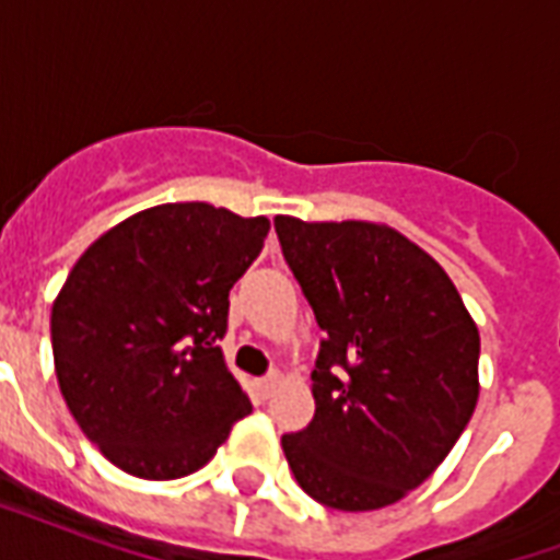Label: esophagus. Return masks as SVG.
<instances>
[{
    "label": "esophagus",
    "instance_id": "1",
    "mask_svg": "<svg viewBox=\"0 0 560 560\" xmlns=\"http://www.w3.org/2000/svg\"><path fill=\"white\" fill-rule=\"evenodd\" d=\"M276 383H279V374H267V377H258V381H255V389H258L261 398H270L272 389H276Z\"/></svg>",
    "mask_w": 560,
    "mask_h": 560
}]
</instances>
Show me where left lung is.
I'll return each mask as SVG.
<instances>
[{"label":"left lung","instance_id":"8db88e82","mask_svg":"<svg viewBox=\"0 0 560 560\" xmlns=\"http://www.w3.org/2000/svg\"><path fill=\"white\" fill-rule=\"evenodd\" d=\"M319 342L314 421L281 435L316 503L372 512L398 503L451 453L479 398V331L447 272L395 229L279 218Z\"/></svg>","mask_w":560,"mask_h":560}]
</instances>
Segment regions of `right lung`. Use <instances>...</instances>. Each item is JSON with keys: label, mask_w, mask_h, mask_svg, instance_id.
Returning a JSON list of instances; mask_svg holds the SVG:
<instances>
[{"label": "right lung", "mask_w": 560, "mask_h": 560, "mask_svg": "<svg viewBox=\"0 0 560 560\" xmlns=\"http://www.w3.org/2000/svg\"><path fill=\"white\" fill-rule=\"evenodd\" d=\"M267 218L209 202L144 209L95 241L51 305L66 407L116 468L179 479L253 412L218 340Z\"/></svg>", "instance_id": "1"}]
</instances>
